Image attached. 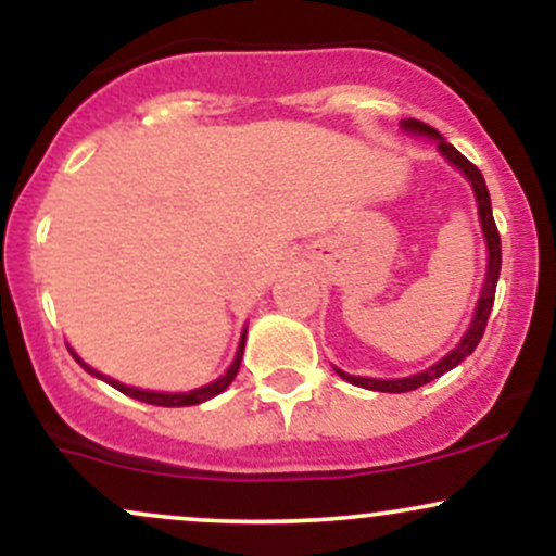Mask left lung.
I'll return each mask as SVG.
<instances>
[{
  "mask_svg": "<svg viewBox=\"0 0 556 556\" xmlns=\"http://www.w3.org/2000/svg\"><path fill=\"white\" fill-rule=\"evenodd\" d=\"M400 127L407 132V136L433 140L439 154H442L446 162L452 164V167L460 172L465 180L470 182V188H473L476 206H478V222H481L483 240H486V277H483V287H481V295H478L473 318H470L468 329H465L460 342H457L455 348L444 355V358H439L437 363H433V366L424 368V371H418V374L400 376V379H371V376H353V374L342 371V368L334 366L337 376H342V379L350 381V384L371 389V392H394V394L413 392V389L429 384V381L439 379V376L452 371L455 366H460V363L468 358L470 353H473L476 344L481 342L483 329H486L491 305H494L496 282H500V269H502V242H500V232H496V225H494V214H491V198H489L486 180H483L481 172H478V167H473V164H470L468 159H465L460 151L455 149V146L446 143V140L426 123H418V119H402Z\"/></svg>",
  "mask_w": 556,
  "mask_h": 556,
  "instance_id": "8db88e82",
  "label": "left lung"
}]
</instances>
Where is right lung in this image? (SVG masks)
Wrapping results in <instances>:
<instances>
[{
    "label": "right lung",
    "instance_id": "right-lung-1",
    "mask_svg": "<svg viewBox=\"0 0 556 556\" xmlns=\"http://www.w3.org/2000/svg\"><path fill=\"white\" fill-rule=\"evenodd\" d=\"M245 334H248V327H242V334H240L238 350H235V358H232V363H229L227 371L222 374L219 379L208 381V384H203V387H198V389H190V392H156V389H140V387L123 384V381L112 379V376H106V374L96 371V368H93V366H88V363L83 361L80 355L75 353L73 348H70V344H67V348H70V353H73V358L78 361L80 366L86 368L88 374L96 376V379L106 381V384L114 387V389H119V392L127 394V397L140 400V402H149V405H159V407H188V405H201V402H206V400L216 397V394H222L229 384H232V379H235V376H238V371H240L242 350H245Z\"/></svg>",
    "mask_w": 556,
    "mask_h": 556
}]
</instances>
